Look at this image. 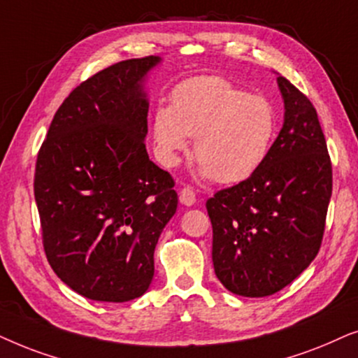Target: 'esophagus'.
<instances>
[{
  "mask_svg": "<svg viewBox=\"0 0 358 358\" xmlns=\"http://www.w3.org/2000/svg\"><path fill=\"white\" fill-rule=\"evenodd\" d=\"M180 203L185 204V206H192V204L196 203V193L193 192V188L185 187L180 192Z\"/></svg>",
  "mask_w": 358,
  "mask_h": 358,
  "instance_id": "34e87169",
  "label": "esophagus"
}]
</instances>
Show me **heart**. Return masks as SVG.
<instances>
[{"mask_svg":"<svg viewBox=\"0 0 358 358\" xmlns=\"http://www.w3.org/2000/svg\"><path fill=\"white\" fill-rule=\"evenodd\" d=\"M276 132L273 104L249 94L222 76H194L171 90L170 106L152 117V136L162 164L173 166L194 137L193 155L201 173L219 183H239L268 155Z\"/></svg>","mask_w":358,"mask_h":358,"instance_id":"obj_1","label":"heart"}]
</instances>
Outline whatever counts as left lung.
Segmentation results:
<instances>
[{
    "instance_id": "1",
    "label": "left lung",
    "mask_w": 358,
    "mask_h": 358,
    "mask_svg": "<svg viewBox=\"0 0 358 358\" xmlns=\"http://www.w3.org/2000/svg\"><path fill=\"white\" fill-rule=\"evenodd\" d=\"M285 122L260 169L206 201L214 271L229 292L270 296L293 282L321 249L332 164L306 94L278 76Z\"/></svg>"
}]
</instances>
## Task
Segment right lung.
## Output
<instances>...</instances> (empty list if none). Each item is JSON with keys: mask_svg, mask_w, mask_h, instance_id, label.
Instances as JSON below:
<instances>
[{"mask_svg": "<svg viewBox=\"0 0 358 358\" xmlns=\"http://www.w3.org/2000/svg\"><path fill=\"white\" fill-rule=\"evenodd\" d=\"M159 57L117 62L64 99L36 160L34 196L47 260L94 301L139 298L176 211L169 171L149 160L142 80Z\"/></svg>", "mask_w": 358, "mask_h": 358, "instance_id": "add662e5", "label": "right lung"}]
</instances>
